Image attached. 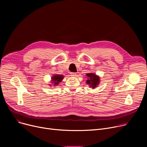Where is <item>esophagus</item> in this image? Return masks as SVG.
I'll return each instance as SVG.
<instances>
[{
	"label": "esophagus",
	"instance_id": "esophagus-1",
	"mask_svg": "<svg viewBox=\"0 0 147 147\" xmlns=\"http://www.w3.org/2000/svg\"><path fill=\"white\" fill-rule=\"evenodd\" d=\"M76 73H70V76L72 77H76Z\"/></svg>",
	"mask_w": 147,
	"mask_h": 147
}]
</instances>
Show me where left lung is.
<instances>
[{
    "label": "left lung",
    "mask_w": 147,
    "mask_h": 147,
    "mask_svg": "<svg viewBox=\"0 0 147 147\" xmlns=\"http://www.w3.org/2000/svg\"><path fill=\"white\" fill-rule=\"evenodd\" d=\"M88 80H86L87 84L92 88H95L99 84V77L94 73H87L86 75Z\"/></svg>",
    "instance_id": "8db88e82"
}]
</instances>
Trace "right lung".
Wrapping results in <instances>:
<instances>
[{"instance_id":"right-lung-1","label":"right lung","mask_w":147,"mask_h":147,"mask_svg":"<svg viewBox=\"0 0 147 147\" xmlns=\"http://www.w3.org/2000/svg\"><path fill=\"white\" fill-rule=\"evenodd\" d=\"M64 78V76L63 75H58V74H55L52 76V82L53 84V85L57 86L61 82L62 80H63V78Z\"/></svg>"}]
</instances>
